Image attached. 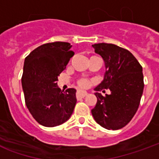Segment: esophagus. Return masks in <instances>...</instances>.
<instances>
[{
  "mask_svg": "<svg viewBox=\"0 0 159 159\" xmlns=\"http://www.w3.org/2000/svg\"><path fill=\"white\" fill-rule=\"evenodd\" d=\"M87 94H88V93H87L86 91H81V90H79L76 93V97L77 98H84L85 96H87Z\"/></svg>",
  "mask_w": 159,
  "mask_h": 159,
  "instance_id": "34e87169",
  "label": "esophagus"
}]
</instances>
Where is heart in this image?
Listing matches in <instances>:
<instances>
[{
    "label": "heart",
    "instance_id": "1",
    "mask_svg": "<svg viewBox=\"0 0 159 159\" xmlns=\"http://www.w3.org/2000/svg\"><path fill=\"white\" fill-rule=\"evenodd\" d=\"M90 83H91V82H90L89 80L85 79V78H82V79H80L79 81L77 82L79 87L83 88V89H86V88H88V87L89 86Z\"/></svg>",
    "mask_w": 159,
    "mask_h": 159
}]
</instances>
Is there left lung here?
<instances>
[{
    "mask_svg": "<svg viewBox=\"0 0 159 159\" xmlns=\"http://www.w3.org/2000/svg\"><path fill=\"white\" fill-rule=\"evenodd\" d=\"M94 52L105 62L102 82L94 89L97 103L91 110L93 118L107 129L126 126L136 113L144 89L142 67L127 49L111 43L93 44ZM110 89L103 97L98 91Z\"/></svg>",
    "mask_w": 159,
    "mask_h": 159,
    "instance_id": "1",
    "label": "left lung"
}]
</instances>
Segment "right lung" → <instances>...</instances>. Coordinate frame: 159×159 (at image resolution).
I'll use <instances>...</instances> for the list:
<instances>
[{
    "instance_id": "obj_1",
    "label": "right lung",
    "mask_w": 159,
    "mask_h": 159,
    "mask_svg": "<svg viewBox=\"0 0 159 159\" xmlns=\"http://www.w3.org/2000/svg\"><path fill=\"white\" fill-rule=\"evenodd\" d=\"M70 43L40 46L25 59L22 88L26 107L41 125L55 127L69 119L76 103L75 89L63 92L57 86L59 74L74 55Z\"/></svg>"
}]
</instances>
